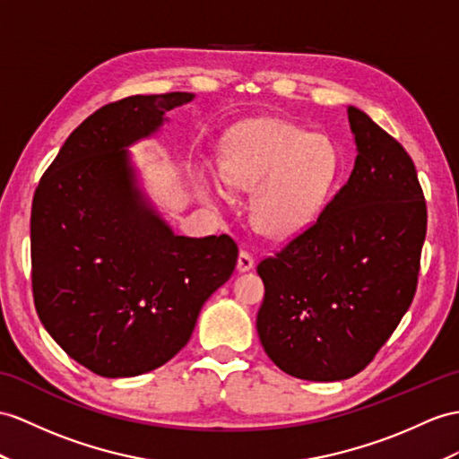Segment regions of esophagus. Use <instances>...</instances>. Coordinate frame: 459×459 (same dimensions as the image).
I'll use <instances>...</instances> for the list:
<instances>
[{"instance_id":"1","label":"esophagus","mask_w":459,"mask_h":459,"mask_svg":"<svg viewBox=\"0 0 459 459\" xmlns=\"http://www.w3.org/2000/svg\"><path fill=\"white\" fill-rule=\"evenodd\" d=\"M253 266H255L253 255L247 253V251H241L239 256H238V271H239V273H247V271H251Z\"/></svg>"}]
</instances>
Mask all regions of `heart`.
<instances>
[{
    "label": "heart",
    "mask_w": 459,
    "mask_h": 459,
    "mask_svg": "<svg viewBox=\"0 0 459 459\" xmlns=\"http://www.w3.org/2000/svg\"><path fill=\"white\" fill-rule=\"evenodd\" d=\"M341 171V155L323 134H307L286 120L259 118L233 130L220 161L221 178L241 191H255L251 216L268 236L304 231L325 206ZM200 191L221 198L210 171L198 177Z\"/></svg>",
    "instance_id": "heart-1"
}]
</instances>
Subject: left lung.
Listing matches in <instances>:
<instances>
[{
	"label": "left lung",
	"instance_id": "left-lung-1",
	"mask_svg": "<svg viewBox=\"0 0 459 459\" xmlns=\"http://www.w3.org/2000/svg\"><path fill=\"white\" fill-rule=\"evenodd\" d=\"M356 155L317 221L256 266V331L282 372L339 382L372 362L415 296L427 203L403 145L349 107Z\"/></svg>",
	"mask_w": 459,
	"mask_h": 459
}]
</instances>
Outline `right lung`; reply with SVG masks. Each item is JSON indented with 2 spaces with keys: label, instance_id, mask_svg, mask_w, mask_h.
<instances>
[{
  "label": "right lung",
  "instance_id": "obj_1",
  "mask_svg": "<svg viewBox=\"0 0 459 459\" xmlns=\"http://www.w3.org/2000/svg\"><path fill=\"white\" fill-rule=\"evenodd\" d=\"M193 99L134 95L100 107L70 134L32 198L37 314L62 351L97 376L132 377L169 362L236 268L230 236H177L128 152Z\"/></svg>",
  "mask_w": 459,
  "mask_h": 459
}]
</instances>
